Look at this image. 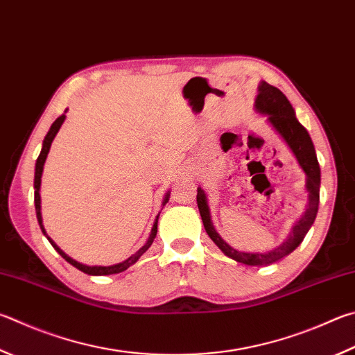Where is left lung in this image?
<instances>
[{
  "instance_id": "left-lung-1",
  "label": "left lung",
  "mask_w": 355,
  "mask_h": 355,
  "mask_svg": "<svg viewBox=\"0 0 355 355\" xmlns=\"http://www.w3.org/2000/svg\"><path fill=\"white\" fill-rule=\"evenodd\" d=\"M254 110L257 113L267 116L268 124L273 127V130L279 135L288 149L292 150L302 172L306 173V191L309 202L304 214H302L300 220L293 225L288 237L279 245V247L266 251V253H259V251H257V253H247V251H239L231 247V245L225 242L222 239V236L217 233L211 220L208 198H206L205 191L200 188V186L197 188V205L206 233L211 237V241L222 250V253L225 256H228L231 259L241 263H245V266L261 267L278 262L282 257L292 253V251L302 242V239H304L307 231L311 230L318 212L321 171L311 135H309L306 128L301 125V122L296 119L292 104H290L288 99L282 94L281 89L262 80L259 83V87H257Z\"/></svg>"
}]
</instances>
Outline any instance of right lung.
<instances>
[{"instance_id":"add662e5","label":"right lung","mask_w":355,"mask_h":355,"mask_svg":"<svg viewBox=\"0 0 355 355\" xmlns=\"http://www.w3.org/2000/svg\"><path fill=\"white\" fill-rule=\"evenodd\" d=\"M65 113H67V110H65ZM65 113H63L62 116H59V118H57L54 122H53V125H51V128H49V132L46 133V137H44V139H43V146H42V152H40V155H38V158H37V163H35V177H34V203H35V212H37V220H38V225H40V230H42V233L48 237V241H49V243L53 245L54 247V250L57 251V253H59L63 259H65L67 262H69L71 266L73 267H76L77 270H80V272H83V273H87V275H93V276H104V275H114V273H121V272H124V270H127L128 267L130 266H133L135 262H137L141 256H143L147 250H149V247L152 245V242H153V239H155V236H157V231H158V217H159V214L157 216V218H155V223H153V227H152V231H150V236H149V239H147V242L144 243V247H141L137 253L135 254H132L130 257H128V259H125V261H122V262H119V263H114V266H107V267H104V266H85V263H82V262H77L76 259H73V257H69L65 251L63 250H60L59 247H57V243L51 239V237L46 234V230H44V227H43V220H42V200H40V184H42V173H43V166H44V161H46V157H48V153H49V149H51V144H53V141H54V138H55V135L59 133V130H60V127H62V124H63V121H65ZM169 197H171V192L167 191L166 192V196H164V198H163V206L169 202Z\"/></svg>"}]
</instances>
